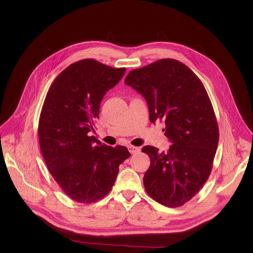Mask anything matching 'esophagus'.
Here are the masks:
<instances>
[{
	"label": "esophagus",
	"mask_w": 253,
	"mask_h": 253,
	"mask_svg": "<svg viewBox=\"0 0 253 253\" xmlns=\"http://www.w3.org/2000/svg\"><path fill=\"white\" fill-rule=\"evenodd\" d=\"M128 150H129V152H130L131 154H134V153L138 152V151L140 150V148H139V147H136V146L130 145V146H128Z\"/></svg>",
	"instance_id": "esophagus-1"
}]
</instances>
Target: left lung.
Segmentation results:
<instances>
[{
	"mask_svg": "<svg viewBox=\"0 0 253 253\" xmlns=\"http://www.w3.org/2000/svg\"><path fill=\"white\" fill-rule=\"evenodd\" d=\"M145 98L150 122L165 124L167 152L144 146L150 166L144 174L146 192L158 203L178 207L189 201L210 175L219 130L200 79L183 63L161 59L132 70L125 78Z\"/></svg>",
	"mask_w": 253,
	"mask_h": 253,
	"instance_id": "1",
	"label": "left lung"
}]
</instances>
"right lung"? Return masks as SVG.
Wrapping results in <instances>:
<instances>
[{
	"instance_id": "1",
	"label": "right lung",
	"mask_w": 253,
	"mask_h": 253,
	"mask_svg": "<svg viewBox=\"0 0 253 253\" xmlns=\"http://www.w3.org/2000/svg\"><path fill=\"white\" fill-rule=\"evenodd\" d=\"M125 71L84 59L63 70L46 95L38 127L40 149L57 184L77 202H96L109 193L119 165L130 156L125 146H107L89 136L104 95Z\"/></svg>"
}]
</instances>
